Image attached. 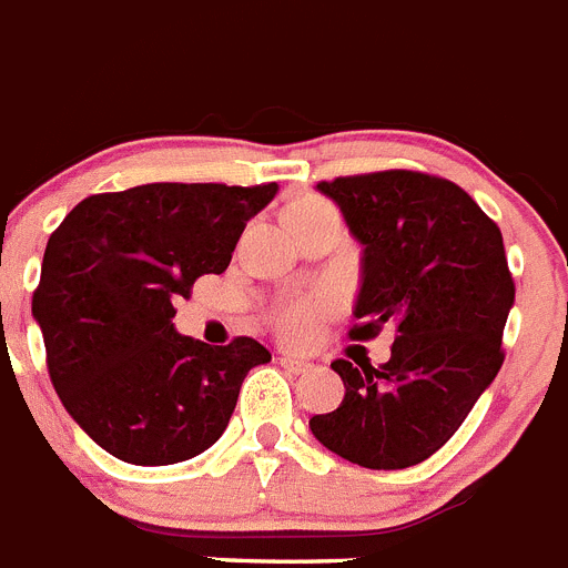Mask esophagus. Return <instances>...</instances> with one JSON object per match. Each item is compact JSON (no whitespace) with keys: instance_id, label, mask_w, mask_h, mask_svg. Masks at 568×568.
Returning a JSON list of instances; mask_svg holds the SVG:
<instances>
[{"instance_id":"esophagus-1","label":"esophagus","mask_w":568,"mask_h":568,"mask_svg":"<svg viewBox=\"0 0 568 568\" xmlns=\"http://www.w3.org/2000/svg\"><path fill=\"white\" fill-rule=\"evenodd\" d=\"M280 366H283L288 374H305L308 368H312V363L300 359L297 354H283V357H280Z\"/></svg>"}]
</instances>
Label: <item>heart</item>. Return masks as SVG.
Returning <instances> with one entry per match:
<instances>
[{"instance_id": "obj_1", "label": "heart", "mask_w": 568, "mask_h": 568, "mask_svg": "<svg viewBox=\"0 0 568 568\" xmlns=\"http://www.w3.org/2000/svg\"><path fill=\"white\" fill-rule=\"evenodd\" d=\"M312 202V200H305ZM328 308L323 297L317 300H291V303H283L274 314V325H277V332L288 339H305L308 334L314 332V325H317L320 314Z\"/></svg>"}]
</instances>
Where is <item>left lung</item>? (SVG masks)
Wrapping results in <instances>:
<instances>
[{
  "label": "left lung",
  "instance_id": "left-lung-1",
  "mask_svg": "<svg viewBox=\"0 0 568 568\" xmlns=\"http://www.w3.org/2000/svg\"><path fill=\"white\" fill-rule=\"evenodd\" d=\"M363 245L352 334L392 325L383 366L334 359L345 397L308 426L328 452L363 468H408L460 428L503 366L515 305L500 229L460 185L417 171L320 182Z\"/></svg>",
  "mask_w": 568,
  "mask_h": 568
}]
</instances>
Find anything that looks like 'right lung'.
<instances>
[{"instance_id": "right-lung-1", "label": "right lung", "mask_w": 568, "mask_h": 568, "mask_svg": "<svg viewBox=\"0 0 568 568\" xmlns=\"http://www.w3.org/2000/svg\"><path fill=\"white\" fill-rule=\"evenodd\" d=\"M277 182H151L93 194L48 240L33 320L48 372L77 426L108 455L171 466L223 437L240 386L271 363L265 345H209L174 328V303L223 274Z\"/></svg>"}]
</instances>
